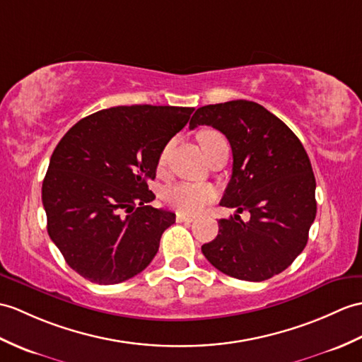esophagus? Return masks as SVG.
I'll list each match as a JSON object with an SVG mask.
<instances>
[{
    "mask_svg": "<svg viewBox=\"0 0 362 362\" xmlns=\"http://www.w3.org/2000/svg\"><path fill=\"white\" fill-rule=\"evenodd\" d=\"M175 221H177L179 223H182V222H187V223H191V222H194V217H189V216H183V214H177V216H175Z\"/></svg>",
    "mask_w": 362,
    "mask_h": 362,
    "instance_id": "obj_1",
    "label": "esophagus"
}]
</instances>
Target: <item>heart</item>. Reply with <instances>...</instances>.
I'll return each instance as SVG.
<instances>
[{
  "label": "heart",
  "instance_id": "1",
  "mask_svg": "<svg viewBox=\"0 0 362 362\" xmlns=\"http://www.w3.org/2000/svg\"><path fill=\"white\" fill-rule=\"evenodd\" d=\"M223 140L222 134L216 132V131H206L200 136V145L202 148L208 146L209 143ZM171 145H166L160 156H158V166H163L166 162V156L168 151H170ZM217 192L211 187V185H205V183H188V182H182V183H175L173 187L168 188L163 194L165 204L170 206L174 211H177L180 214H187L192 216L200 213L208 204L216 199Z\"/></svg>",
  "mask_w": 362,
  "mask_h": 362
}]
</instances>
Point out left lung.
I'll list each match as a JSON object with an SVG mask.
<instances>
[{"label":"left lung","mask_w":362,"mask_h":362,"mask_svg":"<svg viewBox=\"0 0 362 362\" xmlns=\"http://www.w3.org/2000/svg\"><path fill=\"white\" fill-rule=\"evenodd\" d=\"M208 124L228 139L233 173L221 200L236 208L221 219L216 239L202 253L217 270L242 281L260 282L288 268L308 240L316 217L312 163L287 124L248 100L199 107L189 129ZM250 213L243 223L238 214Z\"/></svg>","instance_id":"1"}]
</instances>
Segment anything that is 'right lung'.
I'll use <instances>...</instances> for the list:
<instances>
[{
    "label": "right lung",
    "instance_id": "right-lung-1",
    "mask_svg": "<svg viewBox=\"0 0 362 362\" xmlns=\"http://www.w3.org/2000/svg\"><path fill=\"white\" fill-rule=\"evenodd\" d=\"M194 107L102 109L64 134L50 157L41 199L49 238L74 272L111 285L151 264L175 214L149 204L158 156Z\"/></svg>",
    "mask_w": 362,
    "mask_h": 362
}]
</instances>
